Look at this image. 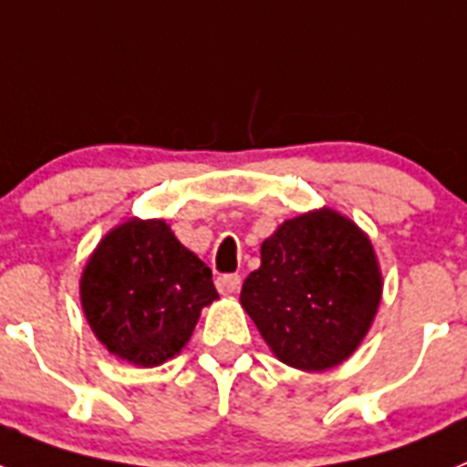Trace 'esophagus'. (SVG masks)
<instances>
[{
  "label": "esophagus",
  "instance_id": "esophagus-1",
  "mask_svg": "<svg viewBox=\"0 0 467 467\" xmlns=\"http://www.w3.org/2000/svg\"><path fill=\"white\" fill-rule=\"evenodd\" d=\"M215 287H218V292L221 294H237L242 287V277L240 275H221L218 280H215Z\"/></svg>",
  "mask_w": 467,
  "mask_h": 467
}]
</instances>
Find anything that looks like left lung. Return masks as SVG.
Returning <instances> with one entry per match:
<instances>
[{
  "label": "left lung",
  "mask_w": 467,
  "mask_h": 467,
  "mask_svg": "<svg viewBox=\"0 0 467 467\" xmlns=\"http://www.w3.org/2000/svg\"><path fill=\"white\" fill-rule=\"evenodd\" d=\"M382 299L373 242L335 209L289 218L261 244L240 304L277 360L320 373L366 339Z\"/></svg>",
  "instance_id": "obj_1"
}]
</instances>
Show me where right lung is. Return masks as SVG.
<instances>
[{
	"mask_svg": "<svg viewBox=\"0 0 467 467\" xmlns=\"http://www.w3.org/2000/svg\"><path fill=\"white\" fill-rule=\"evenodd\" d=\"M215 299L209 265L159 218L111 227L80 275L82 313L94 337L137 368L175 358Z\"/></svg>",
	"mask_w": 467,
	"mask_h": 467,
	"instance_id": "right-lung-1",
	"label": "right lung"
}]
</instances>
